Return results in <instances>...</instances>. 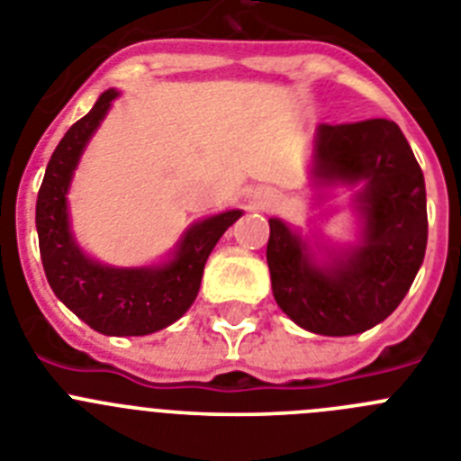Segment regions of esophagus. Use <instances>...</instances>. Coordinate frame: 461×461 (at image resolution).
I'll use <instances>...</instances> for the list:
<instances>
[{"label": "esophagus", "mask_w": 461, "mask_h": 461, "mask_svg": "<svg viewBox=\"0 0 461 461\" xmlns=\"http://www.w3.org/2000/svg\"><path fill=\"white\" fill-rule=\"evenodd\" d=\"M249 201H251V205L258 207V210H266V207L275 205L276 195H275V191H272V189H266V186H258V189H254L249 194Z\"/></svg>", "instance_id": "esophagus-1"}]
</instances>
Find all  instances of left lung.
<instances>
[{
	"label": "left lung",
	"instance_id": "left-lung-1",
	"mask_svg": "<svg viewBox=\"0 0 461 461\" xmlns=\"http://www.w3.org/2000/svg\"><path fill=\"white\" fill-rule=\"evenodd\" d=\"M312 182L319 194L351 189L353 240L337 242L284 219H270L272 295L307 332L351 337L399 307L427 249L425 177L390 120L319 124ZM312 226V223H309Z\"/></svg>",
	"mask_w": 461,
	"mask_h": 461
}]
</instances>
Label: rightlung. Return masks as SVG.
Listing matches in <instances>:
<instances>
[{
	"label": "right lung",
	"mask_w": 461,
	"mask_h": 461,
	"mask_svg": "<svg viewBox=\"0 0 461 461\" xmlns=\"http://www.w3.org/2000/svg\"><path fill=\"white\" fill-rule=\"evenodd\" d=\"M117 96L120 89H105L52 152L36 198V233L48 284L59 303L101 335L145 337L185 316L214 244L244 212L223 210L198 219L164 258L149 266H108L89 256L73 233L68 191L89 140Z\"/></svg>",
	"instance_id": "obj_1"
}]
</instances>
